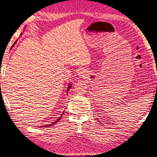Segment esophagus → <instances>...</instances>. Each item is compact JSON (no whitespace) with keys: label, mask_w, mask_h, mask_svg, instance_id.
<instances>
[{"label":"esophagus","mask_w":157,"mask_h":157,"mask_svg":"<svg viewBox=\"0 0 157 157\" xmlns=\"http://www.w3.org/2000/svg\"><path fill=\"white\" fill-rule=\"evenodd\" d=\"M86 71H81L80 72L78 73V74H79V76H82V77H83V76H85V75H86Z\"/></svg>","instance_id":"esophagus-1"}]
</instances>
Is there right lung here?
Instances as JSON below:
<instances>
[{"mask_svg":"<svg viewBox=\"0 0 157 157\" xmlns=\"http://www.w3.org/2000/svg\"><path fill=\"white\" fill-rule=\"evenodd\" d=\"M14 44H15V42L14 43ZM70 88H71V83L69 84V86H68V88H67V92H68V91L69 90V89H70ZM63 115V113L61 115ZM61 117H62V116H60V117H58V119H57V120H56V121L54 123H53V124H49V125H48V126H51V125H53V124H55L56 123H57V122L59 121V120H60L61 119Z\"/></svg>","mask_w":157,"mask_h":157,"instance_id":"add662e5","label":"right lung"}]
</instances>
